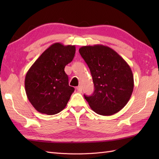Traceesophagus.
Listing matches in <instances>:
<instances>
[{"label": "esophagus", "instance_id": "1", "mask_svg": "<svg viewBox=\"0 0 159 159\" xmlns=\"http://www.w3.org/2000/svg\"><path fill=\"white\" fill-rule=\"evenodd\" d=\"M76 89H77V91L79 92H82V87L80 86V85H79V86H78L77 87H76Z\"/></svg>", "mask_w": 159, "mask_h": 159}]
</instances>
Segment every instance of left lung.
Returning <instances> with one entry per match:
<instances>
[{
	"label": "left lung",
	"instance_id": "1",
	"mask_svg": "<svg viewBox=\"0 0 159 159\" xmlns=\"http://www.w3.org/2000/svg\"><path fill=\"white\" fill-rule=\"evenodd\" d=\"M79 52L90 70L95 88L92 96L84 95L91 109L105 116L119 112L133 93L134 78L130 67L107 46H82Z\"/></svg>",
	"mask_w": 159,
	"mask_h": 159
}]
</instances>
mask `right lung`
<instances>
[{
	"label": "right lung",
	"mask_w": 159,
	"mask_h": 159,
	"mask_svg": "<svg viewBox=\"0 0 159 159\" xmlns=\"http://www.w3.org/2000/svg\"><path fill=\"white\" fill-rule=\"evenodd\" d=\"M75 46L55 43L28 70L25 86L29 102L38 112L55 115L65 109L74 88L69 86L65 66L72 61Z\"/></svg>",
	"instance_id": "add662e5"
}]
</instances>
